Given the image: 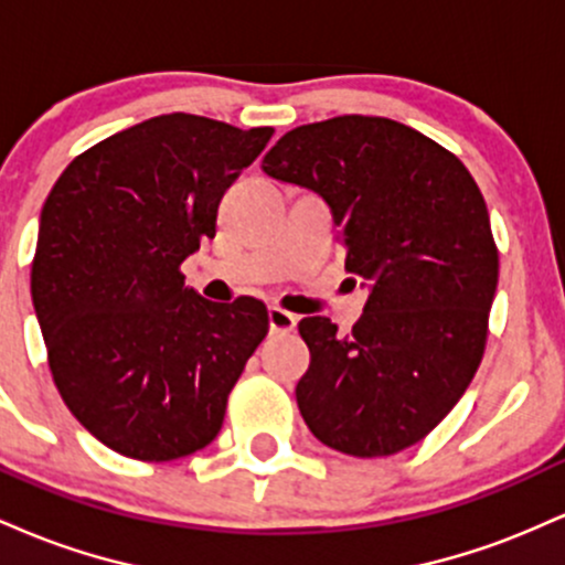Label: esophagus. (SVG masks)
Here are the masks:
<instances>
[{"instance_id": "esophagus-1", "label": "esophagus", "mask_w": 565, "mask_h": 565, "mask_svg": "<svg viewBox=\"0 0 565 565\" xmlns=\"http://www.w3.org/2000/svg\"><path fill=\"white\" fill-rule=\"evenodd\" d=\"M268 323H270V332L287 334L297 327V316L289 313V310H284V308H270L268 310Z\"/></svg>"}]
</instances>
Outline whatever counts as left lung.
Here are the masks:
<instances>
[{
    "mask_svg": "<svg viewBox=\"0 0 565 565\" xmlns=\"http://www.w3.org/2000/svg\"><path fill=\"white\" fill-rule=\"evenodd\" d=\"M263 172L327 201L345 270L369 289L350 334L323 316L300 321L305 425L350 457L408 449L462 398L483 359L499 252L476 180L417 129L359 114L291 129Z\"/></svg>",
    "mask_w": 565,
    "mask_h": 565,
    "instance_id": "left-lung-1",
    "label": "left lung"
}]
</instances>
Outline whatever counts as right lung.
Masks as SVG:
<instances>
[{"label": "right lung", "mask_w": 565, "mask_h": 565, "mask_svg": "<svg viewBox=\"0 0 565 565\" xmlns=\"http://www.w3.org/2000/svg\"><path fill=\"white\" fill-rule=\"evenodd\" d=\"M270 135L153 116L76 157L44 201L31 300L61 398L108 449L170 462L223 427L268 308L204 300L180 265Z\"/></svg>", "instance_id": "add662e5"}]
</instances>
